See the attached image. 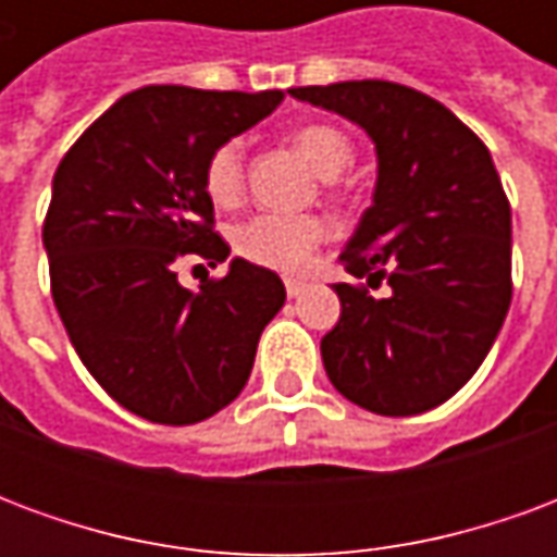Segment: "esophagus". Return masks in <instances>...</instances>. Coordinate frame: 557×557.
Returning <instances> with one entry per match:
<instances>
[{
    "instance_id": "1",
    "label": "esophagus",
    "mask_w": 557,
    "mask_h": 557,
    "mask_svg": "<svg viewBox=\"0 0 557 557\" xmlns=\"http://www.w3.org/2000/svg\"><path fill=\"white\" fill-rule=\"evenodd\" d=\"M304 289H307V280L286 277V295H289V298H298Z\"/></svg>"
}]
</instances>
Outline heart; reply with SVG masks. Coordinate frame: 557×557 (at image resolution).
Instances as JSON below:
<instances>
[{
	"label": "heart",
	"instance_id": "obj_1",
	"mask_svg": "<svg viewBox=\"0 0 557 557\" xmlns=\"http://www.w3.org/2000/svg\"><path fill=\"white\" fill-rule=\"evenodd\" d=\"M292 139L322 178H337L351 163V143L337 127L304 125L292 134ZM206 190L218 206L238 202L244 190V146L238 139L218 146L208 158ZM322 238H325V223L319 218L265 211L235 230V250L256 265L298 271Z\"/></svg>",
	"mask_w": 557,
	"mask_h": 557
}]
</instances>
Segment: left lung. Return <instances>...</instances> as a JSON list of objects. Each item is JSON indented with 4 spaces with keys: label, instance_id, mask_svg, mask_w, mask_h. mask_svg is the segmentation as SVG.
<instances>
[{
    "label": "left lung",
    "instance_id": "obj_1",
    "mask_svg": "<svg viewBox=\"0 0 557 557\" xmlns=\"http://www.w3.org/2000/svg\"><path fill=\"white\" fill-rule=\"evenodd\" d=\"M373 139V206L339 259L385 298L334 283L322 337L339 394L385 418L442 406L478 373L510 310V202L483 146L444 103L385 79L292 89Z\"/></svg>",
    "mask_w": 557,
    "mask_h": 557
}]
</instances>
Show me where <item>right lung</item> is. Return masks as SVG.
Returning a JSON list of instances; mask_svg holds the SVG:
<instances>
[{"label":"right lung","mask_w":557,"mask_h":557,"mask_svg":"<svg viewBox=\"0 0 557 557\" xmlns=\"http://www.w3.org/2000/svg\"><path fill=\"white\" fill-rule=\"evenodd\" d=\"M280 101L277 89L146 86L119 98L53 175L44 250L59 319L95 382L151 423L226 409L286 301L283 280L242 256L199 289L175 274L184 253L226 262L206 163Z\"/></svg>","instance_id":"1"}]
</instances>
